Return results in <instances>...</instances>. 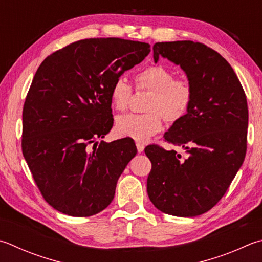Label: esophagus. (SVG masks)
<instances>
[{
  "label": "esophagus",
  "instance_id": "esophagus-1",
  "mask_svg": "<svg viewBox=\"0 0 262 262\" xmlns=\"http://www.w3.org/2000/svg\"><path fill=\"white\" fill-rule=\"evenodd\" d=\"M136 147H137V151H139L141 154V152H143V150H144V144H142V143H140V142H137Z\"/></svg>",
  "mask_w": 262,
  "mask_h": 262
}]
</instances>
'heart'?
<instances>
[{
    "instance_id": "obj_1",
    "label": "heart",
    "mask_w": 262,
    "mask_h": 262,
    "mask_svg": "<svg viewBox=\"0 0 262 262\" xmlns=\"http://www.w3.org/2000/svg\"><path fill=\"white\" fill-rule=\"evenodd\" d=\"M137 90L150 92L145 104L146 113L119 116L115 130L119 136L144 142L159 133L163 118L167 123H177L187 116L193 101V88L185 79H175L172 70L164 65L146 66L135 75ZM133 94L126 79L118 78L111 85L112 106L118 111L126 110Z\"/></svg>"
}]
</instances>
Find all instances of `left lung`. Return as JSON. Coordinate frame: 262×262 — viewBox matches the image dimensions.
<instances>
[{
  "label": "left lung",
  "mask_w": 262,
  "mask_h": 262,
  "mask_svg": "<svg viewBox=\"0 0 262 262\" xmlns=\"http://www.w3.org/2000/svg\"><path fill=\"white\" fill-rule=\"evenodd\" d=\"M181 66L193 88V101L165 141L187 150L145 147L152 167L146 189L152 204L166 214L196 216L215 206L229 188L246 155V95L230 64L210 47L193 41L157 42L159 57Z\"/></svg>",
  "instance_id": "left-lung-1"
}]
</instances>
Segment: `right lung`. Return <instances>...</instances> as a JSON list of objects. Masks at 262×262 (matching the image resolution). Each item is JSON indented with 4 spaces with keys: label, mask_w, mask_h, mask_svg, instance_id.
<instances>
[{
    "label": "right lung",
    "mask_w": 262,
    "mask_h": 262,
    "mask_svg": "<svg viewBox=\"0 0 262 262\" xmlns=\"http://www.w3.org/2000/svg\"><path fill=\"white\" fill-rule=\"evenodd\" d=\"M149 52L144 42L84 39L52 52L37 69L23 108L21 149L55 210L83 217L110 205L137 150L130 141H95L113 125L112 83Z\"/></svg>",
    "instance_id": "1"
}]
</instances>
